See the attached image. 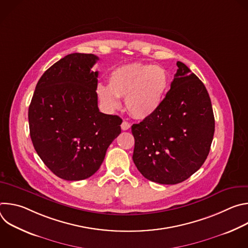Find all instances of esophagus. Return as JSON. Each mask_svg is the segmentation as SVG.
Here are the masks:
<instances>
[{"mask_svg": "<svg viewBox=\"0 0 248 248\" xmlns=\"http://www.w3.org/2000/svg\"><path fill=\"white\" fill-rule=\"evenodd\" d=\"M121 127H122V129H123V130H127V129H129L130 124H129V123H127V122L124 121V122L122 123V124H121Z\"/></svg>", "mask_w": 248, "mask_h": 248, "instance_id": "34e87169", "label": "esophagus"}]
</instances>
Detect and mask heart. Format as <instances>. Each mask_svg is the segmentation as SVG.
Instances as JSON below:
<instances>
[{"mask_svg":"<svg viewBox=\"0 0 248 248\" xmlns=\"http://www.w3.org/2000/svg\"><path fill=\"white\" fill-rule=\"evenodd\" d=\"M169 87L166 69L149 63H130L115 68L109 76L108 86L99 84L97 95L104 107L117 110L124 98L125 108L135 119L153 116L161 107Z\"/></svg>","mask_w":248,"mask_h":248,"instance_id":"obj_1","label":"heart"}]
</instances>
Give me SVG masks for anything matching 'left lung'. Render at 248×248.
I'll return each instance as SVG.
<instances>
[{
	"instance_id": "1",
	"label": "left lung",
	"mask_w": 248,
	"mask_h": 248,
	"mask_svg": "<svg viewBox=\"0 0 248 248\" xmlns=\"http://www.w3.org/2000/svg\"><path fill=\"white\" fill-rule=\"evenodd\" d=\"M159 110L131 126L132 160L147 180L176 185L204 164L215 131L212 104L202 81L182 62Z\"/></svg>"
}]
</instances>
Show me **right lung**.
<instances>
[{
    "mask_svg": "<svg viewBox=\"0 0 248 248\" xmlns=\"http://www.w3.org/2000/svg\"><path fill=\"white\" fill-rule=\"evenodd\" d=\"M99 58L74 53L49 67L35 88L29 131L38 156L59 178L81 181L94 174L121 133L123 120L98 109Z\"/></svg>",
    "mask_w": 248,
    "mask_h": 248,
    "instance_id": "add662e5",
    "label": "right lung"
}]
</instances>
